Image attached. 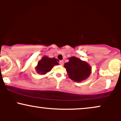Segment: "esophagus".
<instances>
[{"mask_svg": "<svg viewBox=\"0 0 121 121\" xmlns=\"http://www.w3.org/2000/svg\"><path fill=\"white\" fill-rule=\"evenodd\" d=\"M59 63H60V64L61 65H62L64 64V61L62 60H61V61H60Z\"/></svg>", "mask_w": 121, "mask_h": 121, "instance_id": "34e87169", "label": "esophagus"}]
</instances>
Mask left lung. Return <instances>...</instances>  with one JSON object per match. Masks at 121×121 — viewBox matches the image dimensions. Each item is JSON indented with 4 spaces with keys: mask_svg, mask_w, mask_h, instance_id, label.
<instances>
[{
    "mask_svg": "<svg viewBox=\"0 0 121 121\" xmlns=\"http://www.w3.org/2000/svg\"><path fill=\"white\" fill-rule=\"evenodd\" d=\"M69 61L64 64V68L69 77L75 82H79L86 80L91 73V67L85 61L76 57H69Z\"/></svg>",
    "mask_w": 121,
    "mask_h": 121,
    "instance_id": "obj_1",
    "label": "left lung"
}]
</instances>
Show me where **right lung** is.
Masks as SVG:
<instances>
[{"instance_id": "add662e5", "label": "right lung", "mask_w": 121, "mask_h": 121, "mask_svg": "<svg viewBox=\"0 0 121 121\" xmlns=\"http://www.w3.org/2000/svg\"><path fill=\"white\" fill-rule=\"evenodd\" d=\"M59 65L55 58H50L48 56H43L37 63L35 67L36 72L41 75L46 74L47 73L52 70L55 65Z\"/></svg>"}]
</instances>
